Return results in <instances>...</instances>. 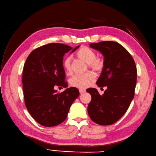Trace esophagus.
Instances as JSON below:
<instances>
[{
  "instance_id": "obj_1",
  "label": "esophagus",
  "mask_w": 156,
  "mask_h": 156,
  "mask_svg": "<svg viewBox=\"0 0 156 156\" xmlns=\"http://www.w3.org/2000/svg\"><path fill=\"white\" fill-rule=\"evenodd\" d=\"M85 92H86L85 90H83V89H80V90H79L80 94H83V93H84Z\"/></svg>"
}]
</instances>
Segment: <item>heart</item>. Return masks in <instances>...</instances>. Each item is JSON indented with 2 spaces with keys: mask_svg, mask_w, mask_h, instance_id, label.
Here are the masks:
<instances>
[{
  "mask_svg": "<svg viewBox=\"0 0 156 156\" xmlns=\"http://www.w3.org/2000/svg\"><path fill=\"white\" fill-rule=\"evenodd\" d=\"M76 55L79 59L88 64V67L96 73H100L104 67V61L100 57H96V52L85 46H81L78 50ZM72 56H68L63 61V66L68 75L72 73ZM95 76L92 72H87L83 75H75L69 80L71 86L80 89L88 88L94 81Z\"/></svg>",
  "mask_w": 156,
  "mask_h": 156,
  "instance_id": "obj_1",
  "label": "heart"
}]
</instances>
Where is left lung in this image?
Masks as SVG:
<instances>
[{
    "label": "left lung",
    "instance_id": "obj_1",
    "mask_svg": "<svg viewBox=\"0 0 156 156\" xmlns=\"http://www.w3.org/2000/svg\"><path fill=\"white\" fill-rule=\"evenodd\" d=\"M90 46L104 55V67L96 84L107 89L102 95L96 88L86 90L92 96L88 113L96 124L111 125L124 115L134 97L136 66L131 54L116 42L102 41Z\"/></svg>",
    "mask_w": 156,
    "mask_h": 156
}]
</instances>
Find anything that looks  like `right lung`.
Segmentation results:
<instances>
[{"label":"right lung","instance_id":"1","mask_svg":"<svg viewBox=\"0 0 156 156\" xmlns=\"http://www.w3.org/2000/svg\"><path fill=\"white\" fill-rule=\"evenodd\" d=\"M50 43L34 49L25 62L23 73L25 106L38 124L52 127L67 118L70 108L78 97V90L70 87L56 93V87L66 88L63 67L64 54L78 48Z\"/></svg>","mask_w":156,"mask_h":156}]
</instances>
